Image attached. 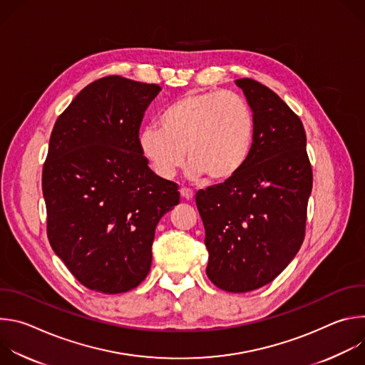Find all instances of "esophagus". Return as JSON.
<instances>
[{
  "instance_id": "1",
  "label": "esophagus",
  "mask_w": 365,
  "mask_h": 365,
  "mask_svg": "<svg viewBox=\"0 0 365 365\" xmlns=\"http://www.w3.org/2000/svg\"><path fill=\"white\" fill-rule=\"evenodd\" d=\"M180 196H182L185 200H190V199H193V192H192L190 189H187V187H182V189H180Z\"/></svg>"
}]
</instances>
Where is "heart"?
<instances>
[{
    "instance_id": "b5f03b06",
    "label": "heart",
    "mask_w": 365,
    "mask_h": 365,
    "mask_svg": "<svg viewBox=\"0 0 365 365\" xmlns=\"http://www.w3.org/2000/svg\"><path fill=\"white\" fill-rule=\"evenodd\" d=\"M160 127L147 125L138 148L153 172L172 179L190 162L192 180L225 183L245 166L254 143V114L244 98L222 91L187 93L163 110Z\"/></svg>"
}]
</instances>
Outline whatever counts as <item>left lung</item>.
I'll list each match as a JSON object with an SVG mask.
<instances>
[{"label":"left lung","mask_w":365,"mask_h":365,"mask_svg":"<svg viewBox=\"0 0 365 365\" xmlns=\"http://www.w3.org/2000/svg\"><path fill=\"white\" fill-rule=\"evenodd\" d=\"M235 83L255 121L250 158L231 180L199 190L196 206L207 277L225 292L245 293L274 280L297 254L314 176L300 118L270 88L250 78Z\"/></svg>","instance_id":"8db88e82"}]
</instances>
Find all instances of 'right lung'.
<instances>
[{
  "label": "right lung",
  "instance_id": "right-lung-1",
  "mask_svg": "<svg viewBox=\"0 0 365 365\" xmlns=\"http://www.w3.org/2000/svg\"><path fill=\"white\" fill-rule=\"evenodd\" d=\"M162 88L123 76L85 86L50 135L41 187L47 238L85 287L117 294L148 274L155 225L179 203L138 148L148 103Z\"/></svg>",
  "mask_w": 365,
  "mask_h": 365
}]
</instances>
